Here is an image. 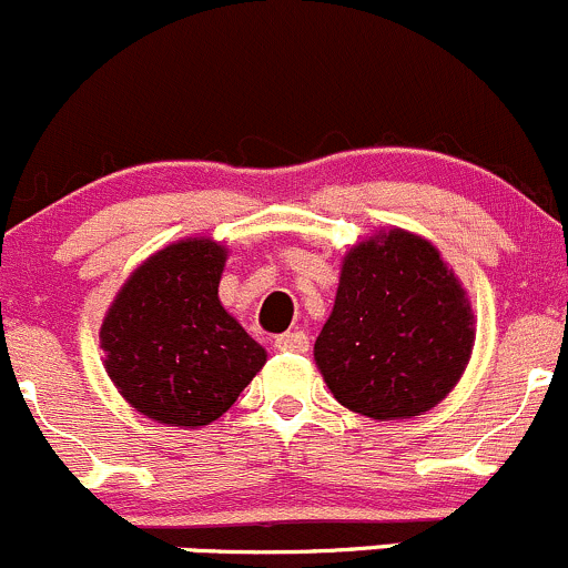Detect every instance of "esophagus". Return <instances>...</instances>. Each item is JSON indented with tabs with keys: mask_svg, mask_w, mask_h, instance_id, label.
Here are the masks:
<instances>
[{
	"mask_svg": "<svg viewBox=\"0 0 568 568\" xmlns=\"http://www.w3.org/2000/svg\"><path fill=\"white\" fill-rule=\"evenodd\" d=\"M276 349H282V353H306L308 336L303 331L282 333V336H276Z\"/></svg>",
	"mask_w": 568,
	"mask_h": 568,
	"instance_id": "1",
	"label": "esophagus"
}]
</instances>
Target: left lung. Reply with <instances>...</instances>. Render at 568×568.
I'll use <instances>...</instances> for the list:
<instances>
[{"mask_svg": "<svg viewBox=\"0 0 568 568\" xmlns=\"http://www.w3.org/2000/svg\"><path fill=\"white\" fill-rule=\"evenodd\" d=\"M473 338L470 301L440 251L390 230L344 256L314 361L347 410L374 420L413 418L452 394Z\"/></svg>", "mask_w": 568, "mask_h": 568, "instance_id": "1", "label": "left lung"}]
</instances>
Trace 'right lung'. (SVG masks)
Here are the masks:
<instances>
[{
	"mask_svg": "<svg viewBox=\"0 0 568 568\" xmlns=\"http://www.w3.org/2000/svg\"><path fill=\"white\" fill-rule=\"evenodd\" d=\"M226 248L189 237L131 273L101 325L122 399L169 426H207L235 405L267 353L221 306Z\"/></svg>",
	"mask_w": 568,
	"mask_h": 568,
	"instance_id": "obj_1",
	"label": "right lung"
}]
</instances>
